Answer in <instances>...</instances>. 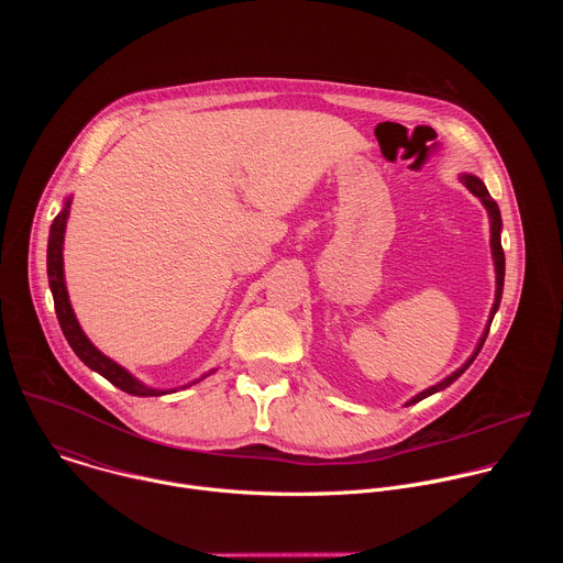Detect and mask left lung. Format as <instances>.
I'll list each match as a JSON object with an SVG mask.
<instances>
[{"mask_svg": "<svg viewBox=\"0 0 563 563\" xmlns=\"http://www.w3.org/2000/svg\"><path fill=\"white\" fill-rule=\"evenodd\" d=\"M463 183H465V187L486 205V209H488V213H490V231H493V238H490V243H493V256H495V267H497V298H495V307H493V316H495V311H497V307H499V302H501V291H504V274H506V256H504V247H501V213H499V207H497V202L490 198V194H488V189H486V185L481 183L478 178H474V176H463L461 178ZM486 336H488V330H486V334H484V339H481V343H478V347H476V352H474V356L461 367V369H456L454 374H450L448 378H443L439 385H434V387H430V389H426V391H421L419 396H415L408 406H412V404H417V400H421V398H426V396H430V394H434V391H439V389H445L450 383H454L467 367H470V363L476 358V354H478V350L484 347V343H486Z\"/></svg>", "mask_w": 563, "mask_h": 563, "instance_id": "obj_1", "label": "left lung"}]
</instances>
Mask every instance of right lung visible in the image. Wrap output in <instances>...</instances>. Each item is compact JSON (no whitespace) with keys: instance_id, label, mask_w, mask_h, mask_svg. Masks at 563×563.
I'll return each mask as SVG.
<instances>
[{"instance_id":"obj_1","label":"right lung","mask_w":563,"mask_h":563,"mask_svg":"<svg viewBox=\"0 0 563 563\" xmlns=\"http://www.w3.org/2000/svg\"><path fill=\"white\" fill-rule=\"evenodd\" d=\"M68 207H70V200H66L64 209L55 216V220L51 224L46 269H48V285H51V291H53L55 313H57L59 328H62L70 350L77 354V358L82 361L85 365H89L91 369L102 374L109 383H113L115 387H120L126 394H133V396L167 394L165 389H151V387L142 385L140 380H135L124 367H120L118 363L107 358L98 347H93V343L85 336L82 328H79L77 318L70 309V302H68V294H66V285H64V263H62V243H64V227H66V218H68Z\"/></svg>"}]
</instances>
